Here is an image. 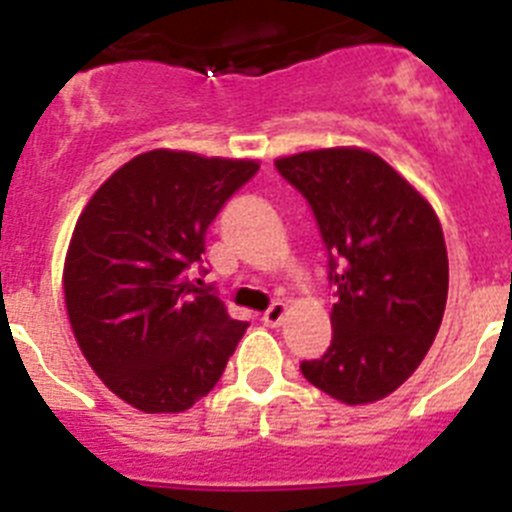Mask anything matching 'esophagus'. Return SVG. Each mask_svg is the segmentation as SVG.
I'll return each mask as SVG.
<instances>
[{"mask_svg": "<svg viewBox=\"0 0 512 512\" xmlns=\"http://www.w3.org/2000/svg\"><path fill=\"white\" fill-rule=\"evenodd\" d=\"M284 318H287V305L284 302H274V305L269 307V310L264 312V325H269V328H279V325L284 323Z\"/></svg>", "mask_w": 512, "mask_h": 512, "instance_id": "obj_1", "label": "esophagus"}]
</instances>
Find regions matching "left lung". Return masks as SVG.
<instances>
[{
  "label": "left lung",
  "mask_w": 512,
  "mask_h": 512,
  "mask_svg": "<svg viewBox=\"0 0 512 512\" xmlns=\"http://www.w3.org/2000/svg\"><path fill=\"white\" fill-rule=\"evenodd\" d=\"M310 205L336 287L333 341L302 361L310 384L346 405L392 395L425 359L449 295L436 212L377 153L323 148L279 158Z\"/></svg>",
  "instance_id": "8db88e82"
}]
</instances>
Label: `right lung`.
Returning a JSON list of instances; mask_svg holds the SVG:
<instances>
[{
	"label": "right lung",
	"mask_w": 512,
	"mask_h": 512,
	"mask_svg": "<svg viewBox=\"0 0 512 512\" xmlns=\"http://www.w3.org/2000/svg\"><path fill=\"white\" fill-rule=\"evenodd\" d=\"M256 161L135 156L94 192L71 235L63 297L97 377L143 413H182L223 377L248 323L192 279L210 223Z\"/></svg>",
	"instance_id": "obj_1"
}]
</instances>
